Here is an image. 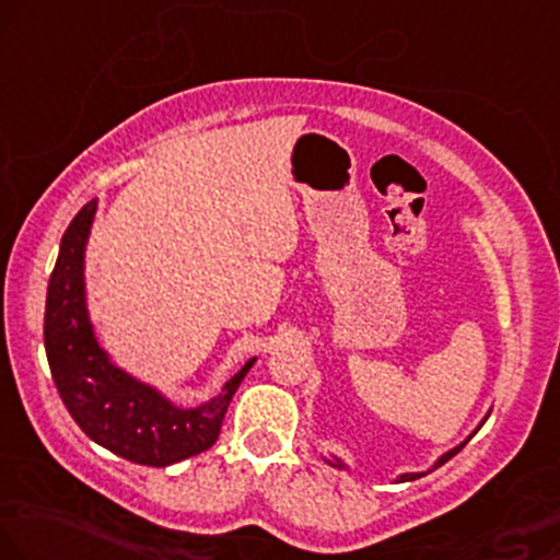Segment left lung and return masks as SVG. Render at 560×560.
Listing matches in <instances>:
<instances>
[{"instance_id": "8db88e82", "label": "left lung", "mask_w": 560, "mask_h": 560, "mask_svg": "<svg viewBox=\"0 0 560 560\" xmlns=\"http://www.w3.org/2000/svg\"><path fill=\"white\" fill-rule=\"evenodd\" d=\"M467 441H470V439H467ZM467 441H465V444H467ZM465 444H459L457 448H452V452H446V454H444V457H441V459L436 462V467H441V465H444V462H446V459H452V457H454V454H457V452H462V448H465ZM335 467H345V465H342V462H340V459H337V462H335ZM420 475H423V472H407V475H399V480H402V482H407V480H416V478H420Z\"/></svg>"}]
</instances>
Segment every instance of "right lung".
I'll use <instances>...</instances> for the list:
<instances>
[{"label":"right lung","instance_id":"1","mask_svg":"<svg viewBox=\"0 0 560 560\" xmlns=\"http://www.w3.org/2000/svg\"><path fill=\"white\" fill-rule=\"evenodd\" d=\"M93 215L95 199L82 207L61 236L48 280L44 345L61 402L95 444L135 465L165 467L195 457L218 441L231 397L254 358L225 382L215 399L195 410L176 407L153 386L116 369L95 340L85 306L82 265Z\"/></svg>","mask_w":560,"mask_h":560}]
</instances>
